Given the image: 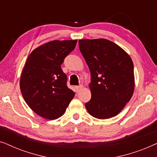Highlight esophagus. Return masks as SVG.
<instances>
[{
    "instance_id": "1",
    "label": "esophagus",
    "mask_w": 157,
    "mask_h": 157,
    "mask_svg": "<svg viewBox=\"0 0 157 157\" xmlns=\"http://www.w3.org/2000/svg\"><path fill=\"white\" fill-rule=\"evenodd\" d=\"M75 91H76V93H78V92L80 91L81 89H82L83 88V86L82 85H79V86H75Z\"/></svg>"
}]
</instances>
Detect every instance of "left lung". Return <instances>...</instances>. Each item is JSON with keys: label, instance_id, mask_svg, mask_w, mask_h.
<instances>
[{"label": "left lung", "instance_id": "left-lung-1", "mask_svg": "<svg viewBox=\"0 0 157 157\" xmlns=\"http://www.w3.org/2000/svg\"><path fill=\"white\" fill-rule=\"evenodd\" d=\"M90 72L91 98L85 106L99 119L117 116L129 101L134 90V64L125 51L104 38L78 40Z\"/></svg>", "mask_w": 157, "mask_h": 157}]
</instances>
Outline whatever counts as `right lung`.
Returning <instances> with one entry per match:
<instances>
[{
	"label": "right lung",
	"mask_w": 157,
	"mask_h": 157,
	"mask_svg": "<svg viewBox=\"0 0 157 157\" xmlns=\"http://www.w3.org/2000/svg\"><path fill=\"white\" fill-rule=\"evenodd\" d=\"M76 43L77 40L46 43L32 51L25 62L20 79L21 94L28 106L44 119L61 117L74 97L61 65Z\"/></svg>",
	"instance_id": "add662e5"
}]
</instances>
